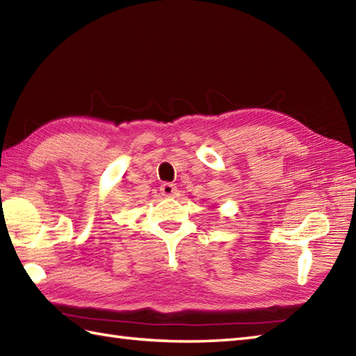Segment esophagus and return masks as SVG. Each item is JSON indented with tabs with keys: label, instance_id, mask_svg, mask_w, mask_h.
Wrapping results in <instances>:
<instances>
[{
	"label": "esophagus",
	"instance_id": "34e87169",
	"mask_svg": "<svg viewBox=\"0 0 356 356\" xmlns=\"http://www.w3.org/2000/svg\"><path fill=\"white\" fill-rule=\"evenodd\" d=\"M161 194L163 197H174L177 194V188L174 184H163L161 186Z\"/></svg>",
	"mask_w": 356,
	"mask_h": 356
}]
</instances>
